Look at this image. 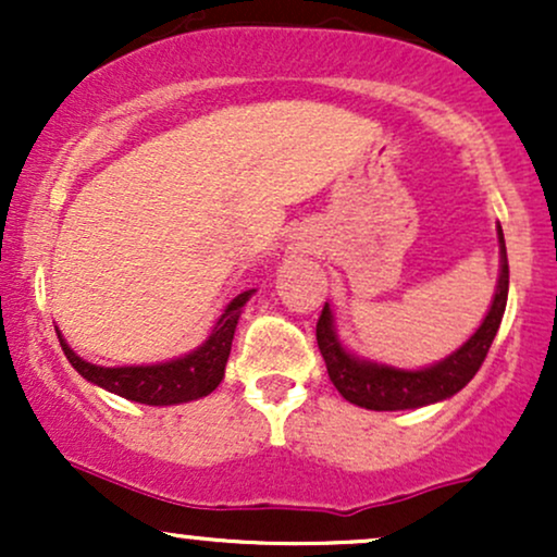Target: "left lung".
Here are the masks:
<instances>
[{"label": "left lung", "instance_id": "8db88e82", "mask_svg": "<svg viewBox=\"0 0 557 557\" xmlns=\"http://www.w3.org/2000/svg\"><path fill=\"white\" fill-rule=\"evenodd\" d=\"M497 235H500L503 253L500 280H497L495 300H492L482 327L456 354L430 369L406 372V369L380 367V363L354 359L337 341L335 327H332L330 304H324L317 322V343L324 363H327L332 385L337 387V393L345 400L356 403L361 408H372V411H403V408L430 406V403L450 398L474 380L479 367L487 359L490 345L503 322L505 300H508V253H505L503 230H497Z\"/></svg>", "mask_w": 557, "mask_h": 557}]
</instances>
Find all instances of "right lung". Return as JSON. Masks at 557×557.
<instances>
[{
    "label": "right lung",
    "mask_w": 557,
    "mask_h": 557,
    "mask_svg": "<svg viewBox=\"0 0 557 557\" xmlns=\"http://www.w3.org/2000/svg\"><path fill=\"white\" fill-rule=\"evenodd\" d=\"M253 290H243L227 304L225 314L220 317L216 327L209 335V341L196 348L194 354L183 356V359L154 363V367H96V363L83 361L67 348V343L60 337L62 350H65L67 361L81 376H86L94 385L110 389L120 398L146 403V406H175V403H188L203 398L220 385L225 376V363L233 348V335L238 327L240 309Z\"/></svg>",
    "instance_id": "1"
}]
</instances>
